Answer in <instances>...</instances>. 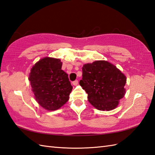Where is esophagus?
Segmentation results:
<instances>
[{
	"mask_svg": "<svg viewBox=\"0 0 155 155\" xmlns=\"http://www.w3.org/2000/svg\"><path fill=\"white\" fill-rule=\"evenodd\" d=\"M78 80H75L74 81L72 82V84L74 85V86H77V85L78 84Z\"/></svg>",
	"mask_w": 155,
	"mask_h": 155,
	"instance_id": "esophagus-1",
	"label": "esophagus"
}]
</instances>
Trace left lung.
Listing matches in <instances>:
<instances>
[{
    "label": "left lung",
    "mask_w": 155,
    "mask_h": 155,
    "mask_svg": "<svg viewBox=\"0 0 155 155\" xmlns=\"http://www.w3.org/2000/svg\"><path fill=\"white\" fill-rule=\"evenodd\" d=\"M80 85L88 94V101L98 110L109 111L116 108L125 94L127 78L114 65L96 61L83 65Z\"/></svg>",
    "instance_id": "8db88e82"
}]
</instances>
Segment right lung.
I'll use <instances>...</instances> for the list:
<instances>
[{"mask_svg":"<svg viewBox=\"0 0 155 155\" xmlns=\"http://www.w3.org/2000/svg\"><path fill=\"white\" fill-rule=\"evenodd\" d=\"M62 64L60 59L45 57L32 67L29 74L36 101L48 110L63 106L72 89L68 74L61 69Z\"/></svg>","mask_w":155,"mask_h":155,"instance_id":"obj_1","label":"right lung"}]
</instances>
